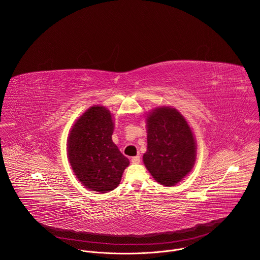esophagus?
Listing matches in <instances>:
<instances>
[{"label":"esophagus","instance_id":"esophagus-1","mask_svg":"<svg viewBox=\"0 0 260 260\" xmlns=\"http://www.w3.org/2000/svg\"><path fill=\"white\" fill-rule=\"evenodd\" d=\"M141 159H140V156H134L132 157V162L133 164H140Z\"/></svg>","mask_w":260,"mask_h":260}]
</instances>
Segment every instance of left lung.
<instances>
[{
  "instance_id": "8db88e82",
  "label": "left lung",
  "mask_w": 260,
  "mask_h": 260,
  "mask_svg": "<svg viewBox=\"0 0 260 260\" xmlns=\"http://www.w3.org/2000/svg\"><path fill=\"white\" fill-rule=\"evenodd\" d=\"M147 133L144 164L158 183L173 186L194 166L197 148L192 132L176 109L161 107L147 117Z\"/></svg>"
}]
</instances>
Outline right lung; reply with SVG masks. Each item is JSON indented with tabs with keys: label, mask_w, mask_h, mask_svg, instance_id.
I'll use <instances>...</instances> for the list:
<instances>
[{
	"label": "right lung",
	"mask_w": 260,
	"mask_h": 260,
	"mask_svg": "<svg viewBox=\"0 0 260 260\" xmlns=\"http://www.w3.org/2000/svg\"><path fill=\"white\" fill-rule=\"evenodd\" d=\"M112 115L93 106L76 121L68 140V154L76 177L88 189L105 193L118 186L128 159L112 141Z\"/></svg>",
	"instance_id": "obj_1"
}]
</instances>
